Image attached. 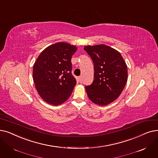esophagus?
Instances as JSON below:
<instances>
[{"mask_svg": "<svg viewBox=\"0 0 158 158\" xmlns=\"http://www.w3.org/2000/svg\"><path fill=\"white\" fill-rule=\"evenodd\" d=\"M78 81H79V82H81V81H82V76H79V77H78Z\"/></svg>", "mask_w": 158, "mask_h": 158, "instance_id": "1", "label": "esophagus"}]
</instances>
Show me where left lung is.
Returning a JSON list of instances; mask_svg holds the SVG:
<instances>
[{
	"instance_id": "obj_1",
	"label": "left lung",
	"mask_w": 158,
	"mask_h": 158,
	"mask_svg": "<svg viewBox=\"0 0 158 158\" xmlns=\"http://www.w3.org/2000/svg\"><path fill=\"white\" fill-rule=\"evenodd\" d=\"M84 50L94 66V80L85 86L89 99L100 106L111 103L120 95L127 82L126 63L118 51L105 44L85 46Z\"/></svg>"
}]
</instances>
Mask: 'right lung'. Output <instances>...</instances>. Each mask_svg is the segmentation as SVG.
Segmentation results:
<instances>
[{
  "mask_svg": "<svg viewBox=\"0 0 158 158\" xmlns=\"http://www.w3.org/2000/svg\"><path fill=\"white\" fill-rule=\"evenodd\" d=\"M77 48L66 43H57L45 48L33 67L36 90L44 101L57 106L71 95L76 85L72 74L71 59Z\"/></svg>",
  "mask_w": 158,
  "mask_h": 158,
  "instance_id": "obj_1",
  "label": "right lung"
}]
</instances>
